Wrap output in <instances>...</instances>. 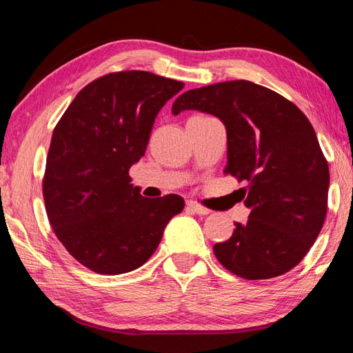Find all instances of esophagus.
Returning a JSON list of instances; mask_svg holds the SVG:
<instances>
[{
    "mask_svg": "<svg viewBox=\"0 0 353 353\" xmlns=\"http://www.w3.org/2000/svg\"><path fill=\"white\" fill-rule=\"evenodd\" d=\"M186 209H188V211L194 212V214H199V215H208L209 212H211V211H209V209L200 206L199 203H195V201H188L186 203Z\"/></svg>",
    "mask_w": 353,
    "mask_h": 353,
    "instance_id": "1",
    "label": "esophagus"
}]
</instances>
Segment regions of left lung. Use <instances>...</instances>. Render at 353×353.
<instances>
[{
	"mask_svg": "<svg viewBox=\"0 0 353 353\" xmlns=\"http://www.w3.org/2000/svg\"><path fill=\"white\" fill-rule=\"evenodd\" d=\"M184 110L223 122L225 172L248 181V221L236 223L230 240L214 245V254L243 279L285 274L312 248L327 212L329 164L312 123L285 97L248 80L183 92L172 113Z\"/></svg>",
	"mask_w": 353,
	"mask_h": 353,
	"instance_id": "left-lung-1",
	"label": "left lung"
}]
</instances>
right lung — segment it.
Returning a JSON list of instances; mask_svg holds the SVG:
<instances>
[{
  "mask_svg": "<svg viewBox=\"0 0 353 353\" xmlns=\"http://www.w3.org/2000/svg\"><path fill=\"white\" fill-rule=\"evenodd\" d=\"M183 86L147 71L107 74L74 97L54 128L43 180L48 219L68 252L91 271L139 268L183 211L181 196L145 199L128 176L159 110Z\"/></svg>",
  "mask_w": 353,
  "mask_h": 353,
  "instance_id": "obj_1",
  "label": "right lung"
}]
</instances>
